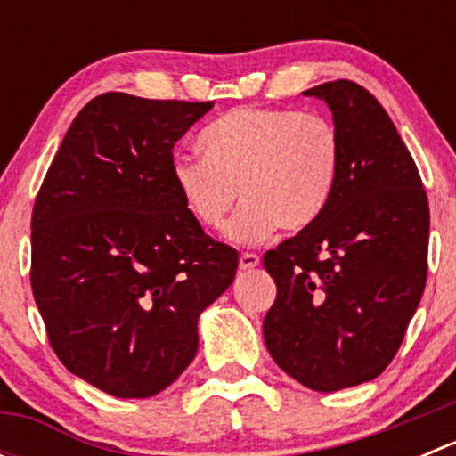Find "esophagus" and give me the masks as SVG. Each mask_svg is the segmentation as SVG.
<instances>
[{
	"label": "esophagus",
	"mask_w": 456,
	"mask_h": 456,
	"mask_svg": "<svg viewBox=\"0 0 456 456\" xmlns=\"http://www.w3.org/2000/svg\"><path fill=\"white\" fill-rule=\"evenodd\" d=\"M257 265H260V257H257L256 254H242L240 256V269L242 271L256 269Z\"/></svg>",
	"instance_id": "obj_1"
}]
</instances>
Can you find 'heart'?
I'll return each instance as SVG.
<instances>
[{
  "label": "heart",
  "instance_id": "b5f03b06",
  "mask_svg": "<svg viewBox=\"0 0 456 456\" xmlns=\"http://www.w3.org/2000/svg\"><path fill=\"white\" fill-rule=\"evenodd\" d=\"M205 159L176 156L174 190L191 218L223 227L238 196L227 238L238 245L265 240L275 227H311L333 196L339 174V134L315 114L278 108H236L199 136Z\"/></svg>",
  "mask_w": 456,
  "mask_h": 456
}]
</instances>
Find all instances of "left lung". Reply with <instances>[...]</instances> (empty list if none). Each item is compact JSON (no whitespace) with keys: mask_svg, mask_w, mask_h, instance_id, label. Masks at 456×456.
Masks as SVG:
<instances>
[{"mask_svg":"<svg viewBox=\"0 0 456 456\" xmlns=\"http://www.w3.org/2000/svg\"><path fill=\"white\" fill-rule=\"evenodd\" d=\"M333 114L342 156L311 227L265 254L278 287L265 342L287 375L320 393L375 379L419 306L430 211L417 165L379 101L353 81L311 87Z\"/></svg>","mask_w":456,"mask_h":456,"instance_id":"8db88e82","label":"left lung"}]
</instances>
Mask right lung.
Segmentation results:
<instances>
[{
	"instance_id": "add662e5",
	"label": "right lung",
	"mask_w": 456,
	"mask_h": 456,
	"mask_svg": "<svg viewBox=\"0 0 456 456\" xmlns=\"http://www.w3.org/2000/svg\"><path fill=\"white\" fill-rule=\"evenodd\" d=\"M214 103L94 96L32 209V296L54 353L112 397L167 388L199 351V317L236 278L174 190L176 141Z\"/></svg>"
}]
</instances>
